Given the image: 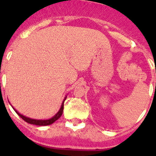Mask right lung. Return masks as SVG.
I'll use <instances>...</instances> for the list:
<instances>
[{
    "mask_svg": "<svg viewBox=\"0 0 156 156\" xmlns=\"http://www.w3.org/2000/svg\"><path fill=\"white\" fill-rule=\"evenodd\" d=\"M65 100H66V98L64 99V101H63L62 102V105L61 106V108H60V110L58 111V112L57 114H56L55 115L54 117H52L51 119H46V120H38V119H30V118H28V117H26L24 116V115H21L20 113H19L17 111H16V109H15V111L17 112L18 115H19V116L21 117L22 119H23L24 121H26L27 122H28V123H30V124H34V125H37V126H48V125H51L54 122H55L57 119H58L60 117H61V115H62V112H63V108H64V101Z\"/></svg>",
    "mask_w": 156,
    "mask_h": 156,
    "instance_id": "obj_1",
    "label": "right lung"
}]
</instances>
